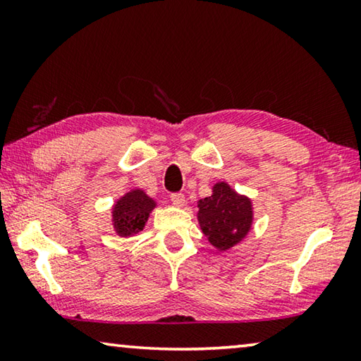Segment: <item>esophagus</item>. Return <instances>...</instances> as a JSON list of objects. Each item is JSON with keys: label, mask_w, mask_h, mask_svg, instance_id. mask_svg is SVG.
I'll use <instances>...</instances> for the list:
<instances>
[{"label": "esophagus", "mask_w": 361, "mask_h": 361, "mask_svg": "<svg viewBox=\"0 0 361 361\" xmlns=\"http://www.w3.org/2000/svg\"><path fill=\"white\" fill-rule=\"evenodd\" d=\"M170 200H172L173 202V205H176V207H183L185 205V194H181V192H173V194H170Z\"/></svg>", "instance_id": "34e87169"}]
</instances>
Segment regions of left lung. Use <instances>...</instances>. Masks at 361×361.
I'll use <instances>...</instances> for the list:
<instances>
[{
    "mask_svg": "<svg viewBox=\"0 0 361 361\" xmlns=\"http://www.w3.org/2000/svg\"><path fill=\"white\" fill-rule=\"evenodd\" d=\"M197 207L200 229L212 245L221 252L237 245L252 229V200L237 194L228 183H216L213 194L200 199Z\"/></svg>",
    "mask_w": 361,
    "mask_h": 361,
    "instance_id": "left-lung-1",
    "label": "left lung"
}]
</instances>
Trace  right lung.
<instances>
[{
	"instance_id": "right-lung-1",
	"label": "right lung",
	"mask_w": 361,
	"mask_h": 361,
	"mask_svg": "<svg viewBox=\"0 0 361 361\" xmlns=\"http://www.w3.org/2000/svg\"><path fill=\"white\" fill-rule=\"evenodd\" d=\"M156 202L148 197L142 189H133L116 202L113 209V226L116 234L129 237L143 231L151 210Z\"/></svg>"
}]
</instances>
